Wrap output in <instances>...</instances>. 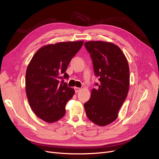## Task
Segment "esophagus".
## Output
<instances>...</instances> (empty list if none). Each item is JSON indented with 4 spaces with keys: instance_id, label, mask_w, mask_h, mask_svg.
Segmentation results:
<instances>
[{
    "instance_id": "obj_1",
    "label": "esophagus",
    "mask_w": 159,
    "mask_h": 159,
    "mask_svg": "<svg viewBox=\"0 0 159 159\" xmlns=\"http://www.w3.org/2000/svg\"><path fill=\"white\" fill-rule=\"evenodd\" d=\"M74 89H75V93H78L79 91L81 89V88H77V87H75L74 88Z\"/></svg>"
}]
</instances>
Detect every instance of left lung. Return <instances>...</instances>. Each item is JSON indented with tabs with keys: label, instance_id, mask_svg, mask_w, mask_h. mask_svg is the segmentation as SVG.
<instances>
[{
	"label": "left lung",
	"instance_id": "obj_1",
	"mask_svg": "<svg viewBox=\"0 0 159 159\" xmlns=\"http://www.w3.org/2000/svg\"><path fill=\"white\" fill-rule=\"evenodd\" d=\"M93 61L98 89L91 91L84 104L86 115L99 126H105L117 118L129 89V67L125 56L111 42L89 41L84 44Z\"/></svg>",
	"mask_w": 159,
	"mask_h": 159
}]
</instances>
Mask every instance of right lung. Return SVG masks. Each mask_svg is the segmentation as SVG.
I'll return each instance as SVG.
<instances>
[{
    "mask_svg": "<svg viewBox=\"0 0 159 159\" xmlns=\"http://www.w3.org/2000/svg\"><path fill=\"white\" fill-rule=\"evenodd\" d=\"M84 41L63 42L41 47L27 67L25 88L28 103L38 117L54 123L64 117L66 105L75 93L64 83L71 60Z\"/></svg>",
    "mask_w": 159,
    "mask_h": 159,
    "instance_id": "1",
    "label": "right lung"
}]
</instances>
